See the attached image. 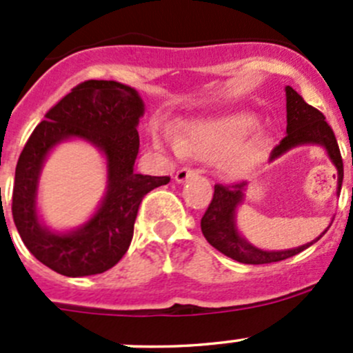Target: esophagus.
Returning <instances> with one entry per match:
<instances>
[{
	"label": "esophagus",
	"mask_w": 353,
	"mask_h": 353,
	"mask_svg": "<svg viewBox=\"0 0 353 353\" xmlns=\"http://www.w3.org/2000/svg\"><path fill=\"white\" fill-rule=\"evenodd\" d=\"M197 173H195V170H190V168H181L178 170L176 175H175V181L176 183H183V181H187L188 178L195 176Z\"/></svg>",
	"instance_id": "obj_1"
}]
</instances>
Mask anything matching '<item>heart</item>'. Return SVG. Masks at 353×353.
I'll return each instance as SVG.
<instances>
[{
	"mask_svg": "<svg viewBox=\"0 0 353 353\" xmlns=\"http://www.w3.org/2000/svg\"><path fill=\"white\" fill-rule=\"evenodd\" d=\"M252 115L231 114L187 123L180 137L170 129L154 127L152 143L159 150L197 161H217L228 178L238 180L255 166L263 151L261 136H246L255 127Z\"/></svg>",
	"mask_w": 353,
	"mask_h": 353,
	"instance_id": "heart-1",
	"label": "heart"
}]
</instances>
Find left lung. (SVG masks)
I'll list each match as a JSON object with an SVG mask.
<instances>
[{
	"instance_id": "1",
	"label": "left lung",
	"mask_w": 353,
	"mask_h": 353,
	"mask_svg": "<svg viewBox=\"0 0 353 353\" xmlns=\"http://www.w3.org/2000/svg\"><path fill=\"white\" fill-rule=\"evenodd\" d=\"M285 110H287V129L285 137L281 141L277 148L272 151L268 163H274L281 159L282 156L299 146H319L326 152L330 161L335 165L339 180H336V194H340L341 181H343V161H341L336 137L333 134L332 127L325 121V115L314 107L307 105L303 97L290 86H285ZM248 183L236 185H216L214 187V197L209 209L203 214L201 221L202 234L207 241L224 253L226 256L236 261L250 265L274 263V261L285 260L303 250L310 248L312 243L318 241L328 228L321 232L311 243L301 245L297 248L289 250H261L252 245L248 239L243 236L238 228V209L245 201Z\"/></svg>"
}]
</instances>
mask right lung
<instances>
[{
	"instance_id": "add662e5",
	"label": "right lung",
	"mask_w": 353,
	"mask_h": 353,
	"mask_svg": "<svg viewBox=\"0 0 353 353\" xmlns=\"http://www.w3.org/2000/svg\"><path fill=\"white\" fill-rule=\"evenodd\" d=\"M146 105L129 85L90 79L61 98L28 137L14 170L12 212L21 241L39 261L66 277L103 274L129 250L144 195L170 176L134 172ZM88 142L104 156L108 187L94 214L71 230H52L38 209V183L57 145Z\"/></svg>"
}]
</instances>
